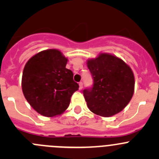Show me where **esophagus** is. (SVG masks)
<instances>
[{
    "instance_id": "obj_1",
    "label": "esophagus",
    "mask_w": 159,
    "mask_h": 159,
    "mask_svg": "<svg viewBox=\"0 0 159 159\" xmlns=\"http://www.w3.org/2000/svg\"><path fill=\"white\" fill-rule=\"evenodd\" d=\"M83 89V83L79 82V90H81Z\"/></svg>"
}]
</instances>
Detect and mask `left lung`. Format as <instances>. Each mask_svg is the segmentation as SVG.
Here are the masks:
<instances>
[{
  "label": "left lung",
  "mask_w": 159,
  "mask_h": 159,
  "mask_svg": "<svg viewBox=\"0 0 159 159\" xmlns=\"http://www.w3.org/2000/svg\"><path fill=\"white\" fill-rule=\"evenodd\" d=\"M94 84L83 91L91 111L110 117L121 111L134 94V77L131 68L119 57L102 53L87 61Z\"/></svg>",
  "instance_id": "left-lung-1"
}]
</instances>
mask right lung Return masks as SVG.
I'll list each match as a JSON object with an SVG mask.
<instances>
[{"label":"right lung","instance_id":"1","mask_svg":"<svg viewBox=\"0 0 159 159\" xmlns=\"http://www.w3.org/2000/svg\"><path fill=\"white\" fill-rule=\"evenodd\" d=\"M68 58L57 49H48L30 57L22 75V91L30 106L40 115L54 117L69 106L79 85L66 68Z\"/></svg>","mask_w":159,"mask_h":159}]
</instances>
